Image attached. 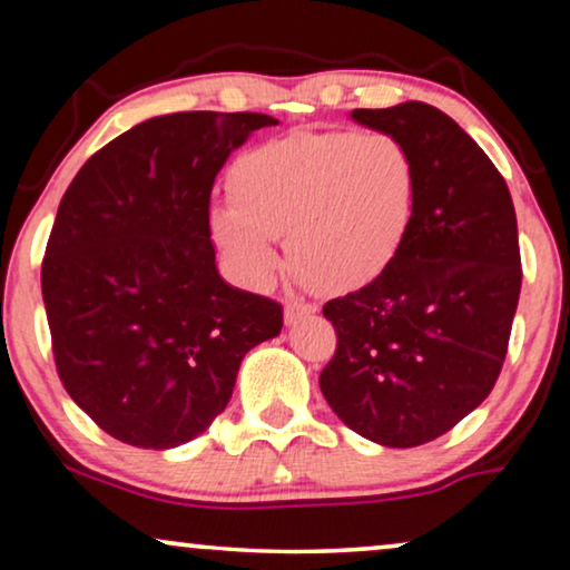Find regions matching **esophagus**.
<instances>
[{
  "label": "esophagus",
  "instance_id": "esophagus-1",
  "mask_svg": "<svg viewBox=\"0 0 570 570\" xmlns=\"http://www.w3.org/2000/svg\"><path fill=\"white\" fill-rule=\"evenodd\" d=\"M316 311H318L316 303H308V301H303V298L287 301V306H285V324L301 322V318L316 314Z\"/></svg>",
  "mask_w": 570,
  "mask_h": 570
}]
</instances>
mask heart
<instances>
[{
  "label": "heart",
  "mask_w": 570,
  "mask_h": 570,
  "mask_svg": "<svg viewBox=\"0 0 570 570\" xmlns=\"http://www.w3.org/2000/svg\"><path fill=\"white\" fill-rule=\"evenodd\" d=\"M417 163L392 135L322 131L256 145L233 163V202L209 213L217 246L248 283L279 269L277 236L324 291L376 279L407 238Z\"/></svg>",
  "instance_id": "obj_1"
}]
</instances>
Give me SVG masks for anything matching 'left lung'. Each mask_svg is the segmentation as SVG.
<instances>
[{"label":"left lung","mask_w":570,"mask_h":570,"mask_svg":"<svg viewBox=\"0 0 570 570\" xmlns=\"http://www.w3.org/2000/svg\"><path fill=\"white\" fill-rule=\"evenodd\" d=\"M350 116L407 145L420 184L394 262L324 306L337 350L318 386L350 431L412 449L493 392L521 291L517 213L493 160L435 106Z\"/></svg>","instance_id":"left-lung-1"}]
</instances>
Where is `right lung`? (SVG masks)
Listing matches in <instances>:
<instances>
[{
  "label": "right lung",
  "mask_w": 570,
  "mask_h": 570,
  "mask_svg": "<svg viewBox=\"0 0 570 570\" xmlns=\"http://www.w3.org/2000/svg\"><path fill=\"white\" fill-rule=\"evenodd\" d=\"M267 114L147 119L92 155L59 202L41 267L53 361L77 407L137 449L205 433L248 350L283 330L277 301L215 267L209 194Z\"/></svg>",
  "instance_id": "right-lung-1"
}]
</instances>
